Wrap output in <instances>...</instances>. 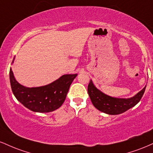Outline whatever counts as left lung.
Listing matches in <instances>:
<instances>
[{
	"instance_id": "left-lung-1",
	"label": "left lung",
	"mask_w": 153,
	"mask_h": 153,
	"mask_svg": "<svg viewBox=\"0 0 153 153\" xmlns=\"http://www.w3.org/2000/svg\"><path fill=\"white\" fill-rule=\"evenodd\" d=\"M145 88L146 86L133 97L129 99H119L103 94L95 87L91 80L88 85V93L93 105L98 110L107 114L117 115L124 113L137 104L145 93Z\"/></svg>"
}]
</instances>
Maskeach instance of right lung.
<instances>
[{"mask_svg": "<svg viewBox=\"0 0 153 153\" xmlns=\"http://www.w3.org/2000/svg\"><path fill=\"white\" fill-rule=\"evenodd\" d=\"M9 75L10 86L16 99L29 110L39 113L53 111L62 106L72 82L77 76V74L63 75L48 85L27 88L16 81L11 68Z\"/></svg>", "mask_w": 153, "mask_h": 153, "instance_id": "1", "label": "right lung"}]
</instances>
